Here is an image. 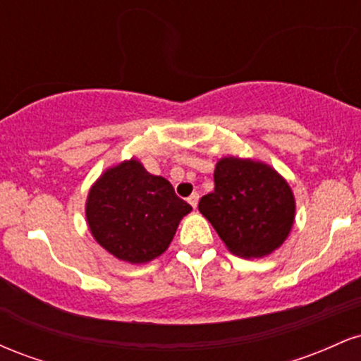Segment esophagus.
<instances>
[{
	"label": "esophagus",
	"mask_w": 361,
	"mask_h": 361,
	"mask_svg": "<svg viewBox=\"0 0 361 361\" xmlns=\"http://www.w3.org/2000/svg\"><path fill=\"white\" fill-rule=\"evenodd\" d=\"M188 204L193 207V209H197V205H198V193H192L188 197Z\"/></svg>",
	"instance_id": "esophagus-1"
}]
</instances>
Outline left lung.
Listing matches in <instances>:
<instances>
[{
  "label": "left lung",
  "mask_w": 361,
  "mask_h": 361,
  "mask_svg": "<svg viewBox=\"0 0 361 361\" xmlns=\"http://www.w3.org/2000/svg\"><path fill=\"white\" fill-rule=\"evenodd\" d=\"M214 181L198 210L227 250L241 258L279 250L295 221V198L283 176L259 161L229 156L217 163Z\"/></svg>",
  "instance_id": "1"
}]
</instances>
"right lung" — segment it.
Returning a JSON list of instances; mask_svg holds the SVG:
<instances>
[{
  "label": "right lung",
  "instance_id": "right-lung-1",
  "mask_svg": "<svg viewBox=\"0 0 361 361\" xmlns=\"http://www.w3.org/2000/svg\"><path fill=\"white\" fill-rule=\"evenodd\" d=\"M190 210L166 178L151 175L137 159H128L106 169L91 186L86 221L110 255L139 264L168 250Z\"/></svg>",
  "mask_w": 361,
  "mask_h": 361
}]
</instances>
